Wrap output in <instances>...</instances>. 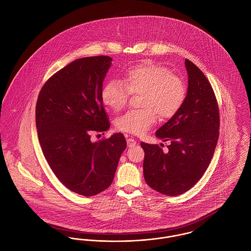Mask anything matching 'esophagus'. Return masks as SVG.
Returning <instances> with one entry per match:
<instances>
[{
  "label": "esophagus",
  "mask_w": 251,
  "mask_h": 251,
  "mask_svg": "<svg viewBox=\"0 0 251 251\" xmlns=\"http://www.w3.org/2000/svg\"><path fill=\"white\" fill-rule=\"evenodd\" d=\"M136 145V141L133 138H128L127 139V146L129 148L133 147Z\"/></svg>",
  "instance_id": "obj_1"
}]
</instances>
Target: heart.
<instances>
[{
    "instance_id": "1",
    "label": "heart",
    "mask_w": 251,
    "mask_h": 251,
    "mask_svg": "<svg viewBox=\"0 0 251 251\" xmlns=\"http://www.w3.org/2000/svg\"><path fill=\"white\" fill-rule=\"evenodd\" d=\"M129 94L141 95V109L129 111L116 120L119 131L141 135L155 123L157 116L173 118L186 100L184 80L162 65L143 62L128 68L122 81L110 79L104 83L100 98L104 105L114 112L125 107Z\"/></svg>"
}]
</instances>
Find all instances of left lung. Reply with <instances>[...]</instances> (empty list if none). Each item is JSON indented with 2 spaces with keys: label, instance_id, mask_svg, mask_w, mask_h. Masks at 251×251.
<instances>
[{
  "label": "left lung",
  "instance_id": "8db88e82",
  "mask_svg": "<svg viewBox=\"0 0 251 251\" xmlns=\"http://www.w3.org/2000/svg\"><path fill=\"white\" fill-rule=\"evenodd\" d=\"M188 73L186 100L178 111L155 133L171 141L168 151L141 142L145 151L144 178L148 185L165 195L188 192L205 174L219 137V111L210 83L191 60H185Z\"/></svg>",
  "mask_w": 251,
  "mask_h": 251
}]
</instances>
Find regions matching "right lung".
Listing matches in <instances>:
<instances>
[{
	"label": "right lung",
	"instance_id": "1",
	"mask_svg": "<svg viewBox=\"0 0 251 251\" xmlns=\"http://www.w3.org/2000/svg\"><path fill=\"white\" fill-rule=\"evenodd\" d=\"M112 60L98 56L72 61L45 82L36 106L45 159L67 189L83 196L99 194L112 184L127 146L120 133L91 141L92 133L110 128L100 91Z\"/></svg>",
	"mask_w": 251,
	"mask_h": 251
}]
</instances>
